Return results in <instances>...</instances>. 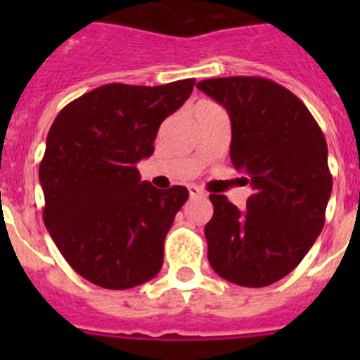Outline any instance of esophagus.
<instances>
[{
  "instance_id": "34e87169",
  "label": "esophagus",
  "mask_w": 360,
  "mask_h": 360,
  "mask_svg": "<svg viewBox=\"0 0 360 360\" xmlns=\"http://www.w3.org/2000/svg\"><path fill=\"white\" fill-rule=\"evenodd\" d=\"M188 191H190V197H205V191H203L202 188L195 186V184L188 186Z\"/></svg>"
}]
</instances>
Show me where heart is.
<instances>
[{
  "label": "heart",
  "instance_id": "heart-1",
  "mask_svg": "<svg viewBox=\"0 0 360 360\" xmlns=\"http://www.w3.org/2000/svg\"><path fill=\"white\" fill-rule=\"evenodd\" d=\"M205 104H210V103H205Z\"/></svg>",
  "mask_w": 360,
  "mask_h": 360
}]
</instances>
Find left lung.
I'll use <instances>...</instances> for the list:
<instances>
[{"label": "left lung", "instance_id": "1", "mask_svg": "<svg viewBox=\"0 0 360 360\" xmlns=\"http://www.w3.org/2000/svg\"><path fill=\"white\" fill-rule=\"evenodd\" d=\"M197 86L226 108L231 163L252 186L244 212L224 195L209 197V263L228 282L264 288L291 274L324 228L333 190L326 137L308 108L268 78H210Z\"/></svg>", "mask_w": 360, "mask_h": 360}]
</instances>
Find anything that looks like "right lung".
Instances as JSON below:
<instances>
[{
	"label": "right lung",
	"instance_id": "1",
	"mask_svg": "<svg viewBox=\"0 0 360 360\" xmlns=\"http://www.w3.org/2000/svg\"><path fill=\"white\" fill-rule=\"evenodd\" d=\"M193 85L110 83L53 120L39 163L43 221L69 266L92 284L130 289L162 270L165 235L190 193L141 181L136 163L151 157L160 125Z\"/></svg>",
	"mask_w": 360,
	"mask_h": 360
}]
</instances>
